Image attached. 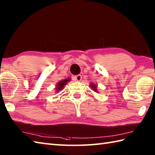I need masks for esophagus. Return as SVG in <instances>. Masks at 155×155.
<instances>
[{
	"label": "esophagus",
	"instance_id": "34e87169",
	"mask_svg": "<svg viewBox=\"0 0 155 155\" xmlns=\"http://www.w3.org/2000/svg\"><path fill=\"white\" fill-rule=\"evenodd\" d=\"M74 78H75V80L77 81H81V79H82V77H81V75L78 74V75L75 76V77H74Z\"/></svg>",
	"mask_w": 155,
	"mask_h": 155
}]
</instances>
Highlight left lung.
I'll return each mask as SVG.
<instances>
[{
	"mask_svg": "<svg viewBox=\"0 0 155 155\" xmlns=\"http://www.w3.org/2000/svg\"><path fill=\"white\" fill-rule=\"evenodd\" d=\"M90 87L94 92H96V93H97V92H98V91H97V86L96 84H94V83H91L90 84Z\"/></svg>",
	"mask_w": 155,
	"mask_h": 155,
	"instance_id": "1",
	"label": "left lung"
}]
</instances>
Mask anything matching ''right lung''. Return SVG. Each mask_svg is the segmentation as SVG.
I'll list each match as a JSON object with an SVG mask.
<instances>
[{"mask_svg":"<svg viewBox=\"0 0 155 155\" xmlns=\"http://www.w3.org/2000/svg\"><path fill=\"white\" fill-rule=\"evenodd\" d=\"M70 81H71V78H66V79L59 81L55 87L56 93H58V92H59L61 90H62V88H64L65 85L67 84L68 82H69Z\"/></svg>","mask_w":155,"mask_h":155,"instance_id":"obj_1","label":"right lung"}]
</instances>
